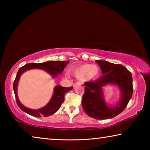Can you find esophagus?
<instances>
[{
	"mask_svg": "<svg viewBox=\"0 0 150 150\" xmlns=\"http://www.w3.org/2000/svg\"><path fill=\"white\" fill-rule=\"evenodd\" d=\"M81 85V82H76L74 83V85H73V87H75V86L77 85Z\"/></svg>",
	"mask_w": 150,
	"mask_h": 150,
	"instance_id": "obj_1",
	"label": "esophagus"
}]
</instances>
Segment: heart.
<instances>
[{"label":"heart","mask_w":150,"mask_h":150,"mask_svg":"<svg viewBox=\"0 0 150 150\" xmlns=\"http://www.w3.org/2000/svg\"><path fill=\"white\" fill-rule=\"evenodd\" d=\"M99 72L100 69L96 65L82 64L73 70V74L76 78L84 82H90L98 78Z\"/></svg>","instance_id":"b5f03b06"}]
</instances>
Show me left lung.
Returning a JSON list of instances; mask_svg holds the SVG:
<instances>
[{"label":"left lung","instance_id":"obj_1","mask_svg":"<svg viewBox=\"0 0 150 150\" xmlns=\"http://www.w3.org/2000/svg\"><path fill=\"white\" fill-rule=\"evenodd\" d=\"M103 76L94 82L85 83L83 96V110L91 117L105 120L115 117L126 108L133 93L132 77L125 67L107 61L96 60ZM107 84L117 86L120 90L121 98L115 105L106 103L103 87Z\"/></svg>","mask_w":150,"mask_h":150}]
</instances>
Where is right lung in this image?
I'll use <instances>...</instances> for the list:
<instances>
[{"label": "right lung", "mask_w": 150, "mask_h": 150, "mask_svg": "<svg viewBox=\"0 0 150 150\" xmlns=\"http://www.w3.org/2000/svg\"><path fill=\"white\" fill-rule=\"evenodd\" d=\"M69 62V61H67V62H64V61H63V62H60V61H49V62L40 63H28V64L24 65L23 67H20L19 70L18 71L16 77L14 81L13 85L15 97H16L17 105L19 106V108L22 111L25 112L28 114L30 115L34 116V117L40 118L42 117V116L46 117V116H50L56 112L61 107L62 104L64 102L65 94L67 91L72 90L73 87H63L60 85L55 86L52 97L51 98L50 100L47 103L46 105L39 109H31L26 107L20 103L17 93L18 85L20 78L22 75V73L26 72L28 70L32 69H42L49 73L53 78H55L63 72L64 68L67 66Z\"/></svg>", "instance_id": "1"}]
</instances>
